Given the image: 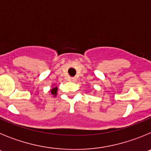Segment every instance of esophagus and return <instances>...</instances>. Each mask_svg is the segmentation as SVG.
<instances>
[{
	"instance_id": "esophagus-1",
	"label": "esophagus",
	"mask_w": 151,
	"mask_h": 151,
	"mask_svg": "<svg viewBox=\"0 0 151 151\" xmlns=\"http://www.w3.org/2000/svg\"><path fill=\"white\" fill-rule=\"evenodd\" d=\"M70 81H71V82H76L77 81V79H76V78H71Z\"/></svg>"
}]
</instances>
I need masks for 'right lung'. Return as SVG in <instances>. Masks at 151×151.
<instances>
[{
    "mask_svg": "<svg viewBox=\"0 0 151 151\" xmlns=\"http://www.w3.org/2000/svg\"><path fill=\"white\" fill-rule=\"evenodd\" d=\"M57 90H58L57 87L54 86V85H52V88H51V90H50V92H51V94H53V96H54V97H57Z\"/></svg>",
    "mask_w": 151,
    "mask_h": 151,
    "instance_id": "right-lung-1",
    "label": "right lung"
}]
</instances>
